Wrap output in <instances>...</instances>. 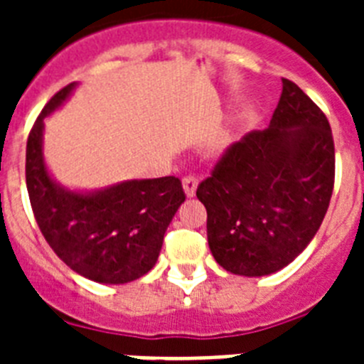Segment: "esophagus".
Wrapping results in <instances>:
<instances>
[{"mask_svg":"<svg viewBox=\"0 0 364 364\" xmlns=\"http://www.w3.org/2000/svg\"><path fill=\"white\" fill-rule=\"evenodd\" d=\"M182 186H184V191L188 197H193L195 193H197V186H198V178L195 175H186L182 178Z\"/></svg>","mask_w":364,"mask_h":364,"instance_id":"34e87169","label":"esophagus"}]
</instances>
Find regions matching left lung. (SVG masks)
Segmentation results:
<instances>
[{
  "mask_svg": "<svg viewBox=\"0 0 364 364\" xmlns=\"http://www.w3.org/2000/svg\"><path fill=\"white\" fill-rule=\"evenodd\" d=\"M333 180L336 147L326 114L282 78L268 129L231 144L197 188L215 260L246 277L290 264L319 230Z\"/></svg>",
  "mask_w": 364,
  "mask_h": 364,
  "instance_id": "8db88e82",
  "label": "left lung"
}]
</instances>
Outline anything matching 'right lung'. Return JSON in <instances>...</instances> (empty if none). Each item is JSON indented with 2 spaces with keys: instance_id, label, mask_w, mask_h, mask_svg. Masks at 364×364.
Listing matches in <instances>:
<instances>
[{
  "instance_id": "add662e5",
  "label": "right lung",
  "mask_w": 364,
  "mask_h": 364,
  "mask_svg": "<svg viewBox=\"0 0 364 364\" xmlns=\"http://www.w3.org/2000/svg\"><path fill=\"white\" fill-rule=\"evenodd\" d=\"M74 85L47 102L28 133L25 180L32 213L45 240L70 269L95 282L124 284L153 268L186 193L176 176L131 180L87 195L54 184L41 154L43 118L62 105Z\"/></svg>"
}]
</instances>
